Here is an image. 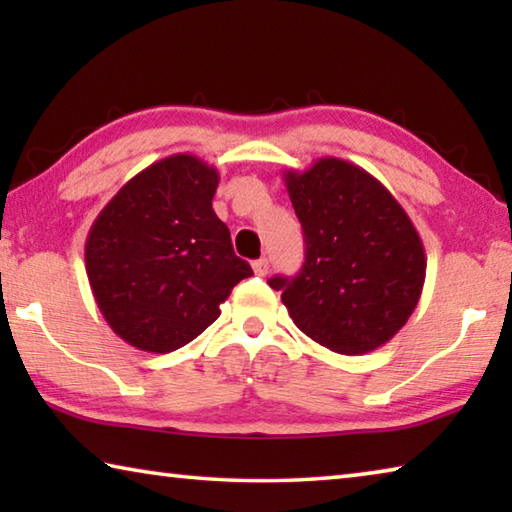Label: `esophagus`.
Wrapping results in <instances>:
<instances>
[{
	"label": "esophagus",
	"mask_w": 512,
	"mask_h": 512,
	"mask_svg": "<svg viewBox=\"0 0 512 512\" xmlns=\"http://www.w3.org/2000/svg\"><path fill=\"white\" fill-rule=\"evenodd\" d=\"M253 271L257 273V275H266L268 273V259H255L253 262Z\"/></svg>",
	"instance_id": "esophagus-1"
}]
</instances>
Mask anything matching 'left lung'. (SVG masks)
Returning a JSON list of instances; mask_svg holds the SVG:
<instances>
[{"instance_id": "8db88e82", "label": "left lung", "mask_w": 512, "mask_h": 512, "mask_svg": "<svg viewBox=\"0 0 512 512\" xmlns=\"http://www.w3.org/2000/svg\"><path fill=\"white\" fill-rule=\"evenodd\" d=\"M284 185L305 232V264L268 284L311 341L350 357L377 350L422 296L427 257L413 221L375 176L341 158L284 171Z\"/></svg>"}]
</instances>
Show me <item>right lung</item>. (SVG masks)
<instances>
[{
    "mask_svg": "<svg viewBox=\"0 0 512 512\" xmlns=\"http://www.w3.org/2000/svg\"><path fill=\"white\" fill-rule=\"evenodd\" d=\"M216 187L219 171L176 153L128 180L94 219L85 271L106 323L133 348H183L253 275L212 210Z\"/></svg>",
    "mask_w": 512,
    "mask_h": 512,
    "instance_id": "add662e5",
    "label": "right lung"
}]
</instances>
